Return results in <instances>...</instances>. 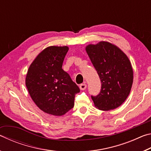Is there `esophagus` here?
Returning a JSON list of instances; mask_svg holds the SVG:
<instances>
[{"mask_svg": "<svg viewBox=\"0 0 151 151\" xmlns=\"http://www.w3.org/2000/svg\"><path fill=\"white\" fill-rule=\"evenodd\" d=\"M79 88H80V89L82 91L85 90L86 88V84H81V85H80V86H79Z\"/></svg>", "mask_w": 151, "mask_h": 151, "instance_id": "34e87169", "label": "esophagus"}]
</instances>
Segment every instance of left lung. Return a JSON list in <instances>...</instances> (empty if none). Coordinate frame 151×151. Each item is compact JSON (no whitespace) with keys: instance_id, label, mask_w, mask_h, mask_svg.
Instances as JSON below:
<instances>
[{"instance_id":"obj_1","label":"left lung","mask_w":151,"mask_h":151,"mask_svg":"<svg viewBox=\"0 0 151 151\" xmlns=\"http://www.w3.org/2000/svg\"><path fill=\"white\" fill-rule=\"evenodd\" d=\"M85 50L101 81V90L91 96L94 104L102 111L116 109L126 100L133 83V70L126 54L106 41L88 45Z\"/></svg>"}]
</instances>
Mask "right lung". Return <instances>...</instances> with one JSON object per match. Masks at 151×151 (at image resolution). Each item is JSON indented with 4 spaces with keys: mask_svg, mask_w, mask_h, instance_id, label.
<instances>
[{
    "mask_svg": "<svg viewBox=\"0 0 151 151\" xmlns=\"http://www.w3.org/2000/svg\"><path fill=\"white\" fill-rule=\"evenodd\" d=\"M67 46H50L30 65L25 84L32 101L46 113L62 116L73 108L78 86L62 68Z\"/></svg>",
    "mask_w": 151,
    "mask_h": 151,
    "instance_id": "add662e5",
    "label": "right lung"
}]
</instances>
